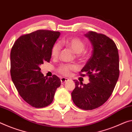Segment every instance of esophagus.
Returning <instances> with one entry per match:
<instances>
[{"label":"esophagus","instance_id":"1","mask_svg":"<svg viewBox=\"0 0 132 132\" xmlns=\"http://www.w3.org/2000/svg\"><path fill=\"white\" fill-rule=\"evenodd\" d=\"M60 80H61L62 84H63V83L66 82V81H69V79L65 78V77H62V78L60 79Z\"/></svg>","mask_w":132,"mask_h":132}]
</instances>
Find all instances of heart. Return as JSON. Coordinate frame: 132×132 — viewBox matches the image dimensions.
<instances>
[{
    "label": "heart",
    "mask_w": 132,
    "mask_h": 132,
    "mask_svg": "<svg viewBox=\"0 0 132 132\" xmlns=\"http://www.w3.org/2000/svg\"><path fill=\"white\" fill-rule=\"evenodd\" d=\"M64 45L66 46L69 47L72 51L76 54H79L84 51L85 47V44L82 40L78 38V37H73L64 42ZM61 46L59 43H55L52 46L51 49V55L53 58H57L59 55ZM79 56L81 57L82 55H79ZM77 65L74 64H62L59 67L57 71L60 74L63 76H69L71 75L72 72L76 71L77 70Z\"/></svg>",
    "instance_id": "obj_1"
}]
</instances>
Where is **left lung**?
Masks as SVG:
<instances>
[{
    "mask_svg": "<svg viewBox=\"0 0 132 132\" xmlns=\"http://www.w3.org/2000/svg\"><path fill=\"white\" fill-rule=\"evenodd\" d=\"M85 36L92 45V55L80 73L87 75L90 82L86 85L74 80L72 98L80 109L93 110L111 96L119 76V57L116 44L106 35L89 31Z\"/></svg>",
    "mask_w": 132,
    "mask_h": 132,
    "instance_id": "obj_1",
    "label": "left lung"
}]
</instances>
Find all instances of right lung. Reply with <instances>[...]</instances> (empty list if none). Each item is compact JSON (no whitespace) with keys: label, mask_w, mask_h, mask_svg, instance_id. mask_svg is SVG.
<instances>
[{"label":"right lung","mask_w":132,"mask_h":132,"mask_svg":"<svg viewBox=\"0 0 132 132\" xmlns=\"http://www.w3.org/2000/svg\"><path fill=\"white\" fill-rule=\"evenodd\" d=\"M59 32L38 30L16 40L10 52V75L19 94L33 107L42 108L53 102L60 79L44 76L40 68L49 62L51 49L59 37Z\"/></svg>","instance_id":"1"}]
</instances>
